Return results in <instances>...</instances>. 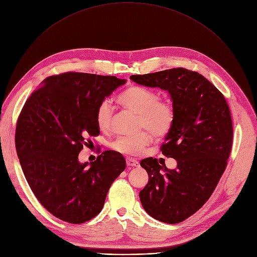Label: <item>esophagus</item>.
Wrapping results in <instances>:
<instances>
[{
  "instance_id": "34e87169",
  "label": "esophagus",
  "mask_w": 257,
  "mask_h": 257,
  "mask_svg": "<svg viewBox=\"0 0 257 257\" xmlns=\"http://www.w3.org/2000/svg\"><path fill=\"white\" fill-rule=\"evenodd\" d=\"M126 164L129 167H138L139 166V163L136 160L132 159V158H127L126 159Z\"/></svg>"
}]
</instances>
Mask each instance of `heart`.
<instances>
[{"label": "heart", "instance_id": "heart-1", "mask_svg": "<svg viewBox=\"0 0 257 257\" xmlns=\"http://www.w3.org/2000/svg\"><path fill=\"white\" fill-rule=\"evenodd\" d=\"M118 102L125 108L139 115L141 126L150 132H142L133 136H120L112 144V149L128 156H138L148 147L155 136L160 137L171 129L175 109L171 102L159 100L156 92L141 86H131L118 96ZM113 107L109 100L101 101L96 109L95 119L99 129L110 127ZM153 134L152 135L150 132Z\"/></svg>", "mask_w": 257, "mask_h": 257}]
</instances>
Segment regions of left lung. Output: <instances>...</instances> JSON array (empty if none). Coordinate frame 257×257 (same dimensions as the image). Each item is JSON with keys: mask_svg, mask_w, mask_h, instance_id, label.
<instances>
[{"mask_svg": "<svg viewBox=\"0 0 257 257\" xmlns=\"http://www.w3.org/2000/svg\"><path fill=\"white\" fill-rule=\"evenodd\" d=\"M130 79L168 91L174 123L161 147L177 162L175 169L147 158L141 166L149 182L139 193L147 213L162 222L183 221L207 202L225 170L232 145L230 111L220 91L197 72L182 67Z\"/></svg>", "mask_w": 257, "mask_h": 257, "instance_id": "1", "label": "left lung"}]
</instances>
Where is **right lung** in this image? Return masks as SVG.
Masks as SVG:
<instances>
[{"label":"right lung","instance_id":"obj_1","mask_svg":"<svg viewBox=\"0 0 257 257\" xmlns=\"http://www.w3.org/2000/svg\"><path fill=\"white\" fill-rule=\"evenodd\" d=\"M125 79L68 72L46 78L23 106L16 125L20 165L40 203L57 218L83 223L103 207L113 180L126 168L124 157L106 151L94 162L79 154L99 134L95 113Z\"/></svg>","mask_w":257,"mask_h":257}]
</instances>
